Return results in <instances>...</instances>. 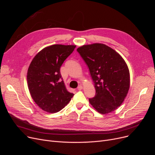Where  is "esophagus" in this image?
<instances>
[{"instance_id":"1","label":"esophagus","mask_w":155,"mask_h":155,"mask_svg":"<svg viewBox=\"0 0 155 155\" xmlns=\"http://www.w3.org/2000/svg\"><path fill=\"white\" fill-rule=\"evenodd\" d=\"M83 88V87L81 85H80L78 87V88H77V89L78 91H80V90H82V89Z\"/></svg>"}]
</instances>
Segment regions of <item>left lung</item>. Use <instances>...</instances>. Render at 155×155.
Returning <instances> with one entry per match:
<instances>
[{"label":"left lung","mask_w":155,"mask_h":155,"mask_svg":"<svg viewBox=\"0 0 155 155\" xmlns=\"http://www.w3.org/2000/svg\"><path fill=\"white\" fill-rule=\"evenodd\" d=\"M77 50L88 66L94 83L96 93L89 99L91 104L102 114L115 110L129 89L126 63L114 50L101 43L84 45Z\"/></svg>","instance_id":"obj_1"}]
</instances>
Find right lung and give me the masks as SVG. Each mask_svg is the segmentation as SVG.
I'll return each mask as SVG.
<instances>
[{
	"label": "right lung",
	"instance_id": "obj_1",
	"mask_svg": "<svg viewBox=\"0 0 155 155\" xmlns=\"http://www.w3.org/2000/svg\"><path fill=\"white\" fill-rule=\"evenodd\" d=\"M75 45H54L45 48L32 59L27 73L32 99L43 110L55 113L67 105L74 95L65 87L60 67Z\"/></svg>",
	"mask_w": 155,
	"mask_h": 155
}]
</instances>
